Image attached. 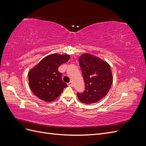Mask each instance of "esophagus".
I'll list each match as a JSON object with an SVG mask.
<instances>
[{"label": "esophagus", "mask_w": 146, "mask_h": 146, "mask_svg": "<svg viewBox=\"0 0 146 146\" xmlns=\"http://www.w3.org/2000/svg\"><path fill=\"white\" fill-rule=\"evenodd\" d=\"M68 84V85H69V86H73V85H74V84H73L72 82H69Z\"/></svg>", "instance_id": "obj_1"}]
</instances>
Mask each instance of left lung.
<instances>
[{"mask_svg": "<svg viewBox=\"0 0 146 146\" xmlns=\"http://www.w3.org/2000/svg\"><path fill=\"white\" fill-rule=\"evenodd\" d=\"M79 64L85 84V90L77 94L81 102H98L107 94L113 83L110 66L107 62L89 54L79 58Z\"/></svg>", "mask_w": 146, "mask_h": 146, "instance_id": "obj_1", "label": "left lung"}]
</instances>
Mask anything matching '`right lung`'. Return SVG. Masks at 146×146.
Here are the masks:
<instances>
[{"label":"right lung","instance_id":"obj_1","mask_svg":"<svg viewBox=\"0 0 146 146\" xmlns=\"http://www.w3.org/2000/svg\"><path fill=\"white\" fill-rule=\"evenodd\" d=\"M69 58V55L51 54L44 58L29 71V86L39 99L46 102L54 101L68 86L61 79V73L58 69Z\"/></svg>","mask_w":146,"mask_h":146}]
</instances>
